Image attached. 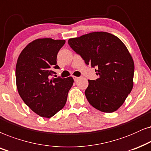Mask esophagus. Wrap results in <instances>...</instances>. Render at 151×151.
Listing matches in <instances>:
<instances>
[{
  "mask_svg": "<svg viewBox=\"0 0 151 151\" xmlns=\"http://www.w3.org/2000/svg\"><path fill=\"white\" fill-rule=\"evenodd\" d=\"M73 77V79H74V81H77V80L79 79V78H80V77H76V76H73V77Z\"/></svg>",
  "mask_w": 151,
  "mask_h": 151,
  "instance_id": "1",
  "label": "esophagus"
}]
</instances>
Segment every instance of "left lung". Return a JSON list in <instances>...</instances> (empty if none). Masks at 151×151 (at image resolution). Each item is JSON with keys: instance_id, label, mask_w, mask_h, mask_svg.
Masks as SVG:
<instances>
[{"instance_id": "obj_1", "label": "left lung", "mask_w": 151, "mask_h": 151, "mask_svg": "<svg viewBox=\"0 0 151 151\" xmlns=\"http://www.w3.org/2000/svg\"><path fill=\"white\" fill-rule=\"evenodd\" d=\"M68 43L99 78L88 80L85 94L90 105L104 112L117 110L133 88L134 65L124 43L112 34L94 32L72 38Z\"/></svg>"}]
</instances>
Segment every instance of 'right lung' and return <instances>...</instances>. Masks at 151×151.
<instances>
[{
	"mask_svg": "<svg viewBox=\"0 0 151 151\" xmlns=\"http://www.w3.org/2000/svg\"><path fill=\"white\" fill-rule=\"evenodd\" d=\"M65 40L50 38L32 41L22 50L16 66L18 92L26 105L40 116L50 118L65 106L73 85L72 77L51 78L58 69L57 54Z\"/></svg>",
	"mask_w": 151,
	"mask_h": 151,
	"instance_id": "1",
	"label": "right lung"
}]
</instances>
